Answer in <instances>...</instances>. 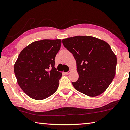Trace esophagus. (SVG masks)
Returning <instances> with one entry per match:
<instances>
[{"label": "esophagus", "instance_id": "34e87169", "mask_svg": "<svg viewBox=\"0 0 130 130\" xmlns=\"http://www.w3.org/2000/svg\"><path fill=\"white\" fill-rule=\"evenodd\" d=\"M71 70H69V71H68V72H65V74H69L70 73H71Z\"/></svg>", "mask_w": 130, "mask_h": 130}]
</instances>
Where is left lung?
Returning <instances> with one entry per match:
<instances>
[{"label":"left lung","instance_id":"8db88e82","mask_svg":"<svg viewBox=\"0 0 130 130\" xmlns=\"http://www.w3.org/2000/svg\"><path fill=\"white\" fill-rule=\"evenodd\" d=\"M73 54L79 75L72 82L77 91L90 97L103 93L113 80L117 59L109 44L91 36H78L62 39Z\"/></svg>","mask_w":130,"mask_h":130}]
</instances>
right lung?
<instances>
[{
	"label": "right lung",
	"instance_id": "1",
	"mask_svg": "<svg viewBox=\"0 0 130 130\" xmlns=\"http://www.w3.org/2000/svg\"><path fill=\"white\" fill-rule=\"evenodd\" d=\"M61 39H43L22 50L14 65L17 82L23 91L35 100H43L56 92L62 73L54 67Z\"/></svg>",
	"mask_w": 130,
	"mask_h": 130
}]
</instances>
